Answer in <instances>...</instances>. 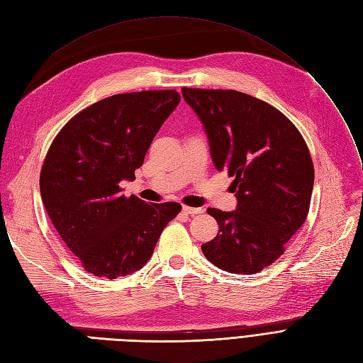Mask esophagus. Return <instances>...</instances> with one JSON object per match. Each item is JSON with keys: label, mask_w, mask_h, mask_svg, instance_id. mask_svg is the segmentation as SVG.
Instances as JSON below:
<instances>
[{"label": "esophagus", "mask_w": 363, "mask_h": 363, "mask_svg": "<svg viewBox=\"0 0 363 363\" xmlns=\"http://www.w3.org/2000/svg\"><path fill=\"white\" fill-rule=\"evenodd\" d=\"M183 213H186V215H191V216H194V215H199V213H203V208H196V207H189V206H183Z\"/></svg>", "instance_id": "1"}]
</instances>
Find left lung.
Instances as JSON below:
<instances>
[{"label":"left lung","mask_w":363,"mask_h":363,"mask_svg":"<svg viewBox=\"0 0 363 363\" xmlns=\"http://www.w3.org/2000/svg\"><path fill=\"white\" fill-rule=\"evenodd\" d=\"M208 135L213 164L233 177L237 208H207L219 225L204 257L255 274L284 252L308 218L314 165L302 133L279 109L235 90L182 89Z\"/></svg>","instance_id":"obj_1"}]
</instances>
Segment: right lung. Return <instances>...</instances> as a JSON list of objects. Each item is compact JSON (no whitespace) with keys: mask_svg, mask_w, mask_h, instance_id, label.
<instances>
[{"mask_svg":"<svg viewBox=\"0 0 363 363\" xmlns=\"http://www.w3.org/2000/svg\"><path fill=\"white\" fill-rule=\"evenodd\" d=\"M180 102L176 90L102 99L72 117L49 147L40 171L45 208L62 242L94 277L116 279L140 270L179 203L147 204L124 196L147 150Z\"/></svg>","mask_w":363,"mask_h":363,"instance_id":"right-lung-1","label":"right lung"}]
</instances>
